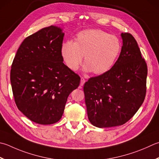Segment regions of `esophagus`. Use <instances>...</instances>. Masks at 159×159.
I'll list each match as a JSON object with an SVG mask.
<instances>
[{"label": "esophagus", "mask_w": 159, "mask_h": 159, "mask_svg": "<svg viewBox=\"0 0 159 159\" xmlns=\"http://www.w3.org/2000/svg\"><path fill=\"white\" fill-rule=\"evenodd\" d=\"M85 83V79H84V78H81V79H80V86H83V85H84V83Z\"/></svg>", "instance_id": "esophagus-1"}]
</instances>
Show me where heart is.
I'll return each instance as SVG.
<instances>
[{
	"label": "heart",
	"instance_id": "obj_1",
	"mask_svg": "<svg viewBox=\"0 0 159 159\" xmlns=\"http://www.w3.org/2000/svg\"><path fill=\"white\" fill-rule=\"evenodd\" d=\"M120 49L121 43L117 36L99 30H86L76 34L74 42L63 43L61 55L71 71L79 69L84 57L83 70L102 75L114 66Z\"/></svg>",
	"mask_w": 159,
	"mask_h": 159
}]
</instances>
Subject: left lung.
<instances>
[{
	"mask_svg": "<svg viewBox=\"0 0 159 159\" xmlns=\"http://www.w3.org/2000/svg\"><path fill=\"white\" fill-rule=\"evenodd\" d=\"M123 46L111 69L83 87L89 122L100 128L125 124L144 101L148 67L132 34L121 33Z\"/></svg>",
	"mask_w": 159,
	"mask_h": 159,
	"instance_id": "left-lung-1",
	"label": "left lung"
}]
</instances>
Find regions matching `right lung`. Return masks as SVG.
<instances>
[{
	"label": "right lung",
	"mask_w": 159,
	"mask_h": 159,
	"mask_svg": "<svg viewBox=\"0 0 159 159\" xmlns=\"http://www.w3.org/2000/svg\"><path fill=\"white\" fill-rule=\"evenodd\" d=\"M65 34L51 25L27 37L11 65V85L18 110L34 123L54 124L61 119L68 96L80 77L61 55Z\"/></svg>",
	"instance_id": "obj_1"
}]
</instances>
